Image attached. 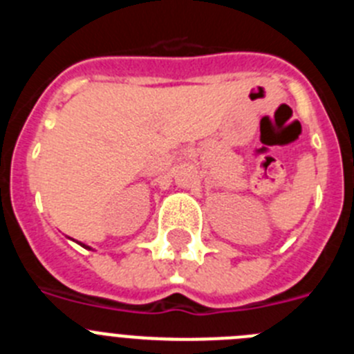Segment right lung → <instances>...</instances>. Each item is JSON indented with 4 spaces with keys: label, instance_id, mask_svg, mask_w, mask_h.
<instances>
[{
    "label": "right lung",
    "instance_id": "add662e5",
    "mask_svg": "<svg viewBox=\"0 0 354 354\" xmlns=\"http://www.w3.org/2000/svg\"><path fill=\"white\" fill-rule=\"evenodd\" d=\"M83 246H84V245H83Z\"/></svg>",
    "mask_w": 354,
    "mask_h": 354
}]
</instances>
